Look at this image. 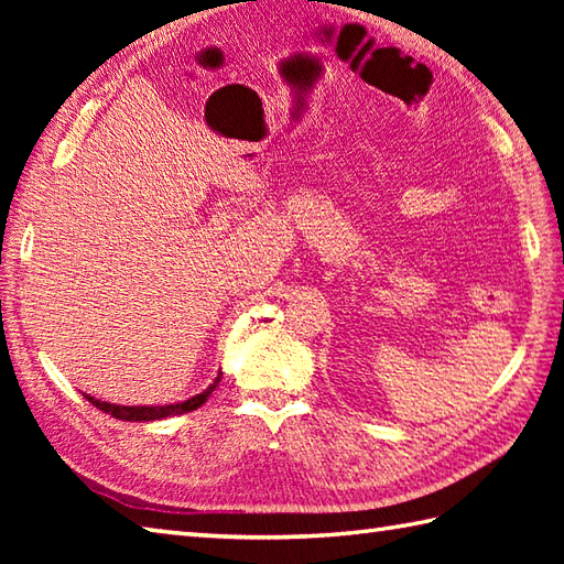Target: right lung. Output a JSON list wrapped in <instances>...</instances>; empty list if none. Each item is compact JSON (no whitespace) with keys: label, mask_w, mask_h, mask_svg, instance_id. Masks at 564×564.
<instances>
[{"label":"right lung","mask_w":564,"mask_h":564,"mask_svg":"<svg viewBox=\"0 0 564 564\" xmlns=\"http://www.w3.org/2000/svg\"><path fill=\"white\" fill-rule=\"evenodd\" d=\"M220 378L223 373H218V378H215L210 386L194 394V398H188L184 402H174V404H135V406H128V404H111V402H101L97 398H91V394H84L97 410L111 414L116 419H123V422H154V419H166V416H176V414H186V412H194L198 410V406L206 402L213 390L220 386Z\"/></svg>","instance_id":"1"}]
</instances>
